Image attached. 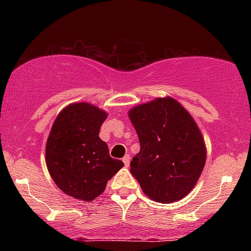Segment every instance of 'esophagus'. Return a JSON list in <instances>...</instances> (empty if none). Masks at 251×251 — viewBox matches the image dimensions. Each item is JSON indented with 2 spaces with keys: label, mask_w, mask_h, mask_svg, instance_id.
Here are the masks:
<instances>
[{
  "label": "esophagus",
  "mask_w": 251,
  "mask_h": 251,
  "mask_svg": "<svg viewBox=\"0 0 251 251\" xmlns=\"http://www.w3.org/2000/svg\"><path fill=\"white\" fill-rule=\"evenodd\" d=\"M129 160H131V155H129V154H126L125 157L123 158V162H124V164H125L126 168H127V166L129 165Z\"/></svg>",
  "instance_id": "esophagus-1"
}]
</instances>
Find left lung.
<instances>
[{
	"label": "left lung",
	"mask_w": 251,
	"mask_h": 251,
	"mask_svg": "<svg viewBox=\"0 0 251 251\" xmlns=\"http://www.w3.org/2000/svg\"><path fill=\"white\" fill-rule=\"evenodd\" d=\"M140 151L131 174L144 194L160 203L179 201L194 189L205 164L200 128L172 98H159L129 111Z\"/></svg>",
	"instance_id": "8db88e82"
}]
</instances>
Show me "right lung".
Listing matches in <instances>:
<instances>
[{"label": "right lung", "mask_w": 251, "mask_h": 251, "mask_svg": "<svg viewBox=\"0 0 251 251\" xmlns=\"http://www.w3.org/2000/svg\"><path fill=\"white\" fill-rule=\"evenodd\" d=\"M107 114L87 102L72 103L56 117L46 145V163L65 194L92 201L124 166L99 137Z\"/></svg>", "instance_id": "1"}]
</instances>
